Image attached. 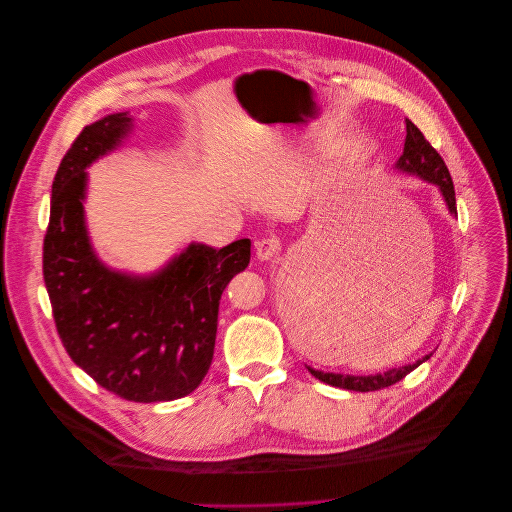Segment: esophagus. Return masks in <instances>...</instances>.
Listing matches in <instances>:
<instances>
[{"label": "esophagus", "mask_w": 512, "mask_h": 512, "mask_svg": "<svg viewBox=\"0 0 512 512\" xmlns=\"http://www.w3.org/2000/svg\"><path fill=\"white\" fill-rule=\"evenodd\" d=\"M282 250L278 238H262L256 242V256L258 260H272Z\"/></svg>", "instance_id": "obj_1"}]
</instances>
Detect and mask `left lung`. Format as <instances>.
Here are the masks:
<instances>
[{
	"label": "left lung",
	"mask_w": 512,
	"mask_h": 512,
	"mask_svg": "<svg viewBox=\"0 0 512 512\" xmlns=\"http://www.w3.org/2000/svg\"><path fill=\"white\" fill-rule=\"evenodd\" d=\"M396 167L400 171L418 175L434 185H438L445 205L449 209L451 215H457V207H455V189H453V181L449 175V169L445 165V161L441 159L438 151L432 147V144L424 138V134L406 118V142H404V151L400 155V159L396 161ZM430 355H426L424 359L416 361L414 365L400 366V368H390L384 374H370V376H351V374H335V372H321L309 366V372L319 378L325 384L337 386V388H345V390H355V392H372V390H382L388 388L396 382H400L406 374H410L414 368L422 365L424 361H428Z\"/></svg>",
	"instance_id": "obj_1"
}]
</instances>
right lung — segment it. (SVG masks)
<instances>
[{
  "label": "right lung",
  "mask_w": 512,
  "mask_h": 512,
  "mask_svg": "<svg viewBox=\"0 0 512 512\" xmlns=\"http://www.w3.org/2000/svg\"><path fill=\"white\" fill-rule=\"evenodd\" d=\"M126 112L86 126L53 181L43 278L57 333L74 365L130 402L191 394L215 353L220 295L250 264V240L189 244L149 278L108 270L84 226L86 167L130 132Z\"/></svg>",
  "instance_id": "add662e5"
}]
</instances>
